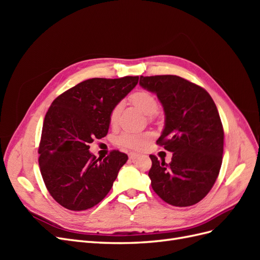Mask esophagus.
<instances>
[{
    "label": "esophagus",
    "mask_w": 260,
    "mask_h": 260,
    "mask_svg": "<svg viewBox=\"0 0 260 260\" xmlns=\"http://www.w3.org/2000/svg\"><path fill=\"white\" fill-rule=\"evenodd\" d=\"M140 157V155L139 154H137V153H130L129 154V158L131 159V160H136V159H138Z\"/></svg>",
    "instance_id": "1"
}]
</instances>
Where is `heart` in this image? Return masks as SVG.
<instances>
[{
    "mask_svg": "<svg viewBox=\"0 0 260 260\" xmlns=\"http://www.w3.org/2000/svg\"><path fill=\"white\" fill-rule=\"evenodd\" d=\"M130 101L133 105L147 116L154 115L157 112V109H158V102H157L156 98L152 93H149L147 91L135 92L130 96ZM119 111H120L119 105H117L113 108L111 115H109V121H111V123H115L117 121ZM152 139H153V133L149 131H144V132L125 131L117 137L116 142L119 146L136 149V151H141V149H143L147 146V144L151 142Z\"/></svg>",
    "mask_w": 260,
    "mask_h": 260,
    "instance_id": "heart-1",
    "label": "heart"
}]
</instances>
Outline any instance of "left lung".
Masks as SVG:
<instances>
[{
	"label": "left lung",
	"instance_id": "1",
	"mask_svg": "<svg viewBox=\"0 0 260 260\" xmlns=\"http://www.w3.org/2000/svg\"><path fill=\"white\" fill-rule=\"evenodd\" d=\"M140 85L164 107L165 127L156 143L172 153L169 164L149 156L153 190L172 206H192L211 190L222 164L224 133L217 106L205 89L178 76H141Z\"/></svg>",
	"mask_w": 260,
	"mask_h": 260
}]
</instances>
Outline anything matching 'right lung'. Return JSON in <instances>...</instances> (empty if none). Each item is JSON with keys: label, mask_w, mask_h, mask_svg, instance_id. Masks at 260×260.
Segmentation results:
<instances>
[{"label": "right lung", "mask_w": 260, "mask_h": 260, "mask_svg": "<svg viewBox=\"0 0 260 260\" xmlns=\"http://www.w3.org/2000/svg\"><path fill=\"white\" fill-rule=\"evenodd\" d=\"M138 81V76L92 78L53 101L43 122L39 166L46 188L62 207L89 209L111 191L128 156L112 151L102 160L89 144L107 135L111 112Z\"/></svg>", "instance_id": "1"}]
</instances>
